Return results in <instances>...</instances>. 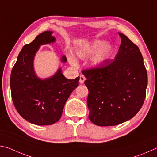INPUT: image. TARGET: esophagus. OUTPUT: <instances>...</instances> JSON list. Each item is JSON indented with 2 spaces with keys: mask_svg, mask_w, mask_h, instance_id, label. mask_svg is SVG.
<instances>
[{
  "mask_svg": "<svg viewBox=\"0 0 157 157\" xmlns=\"http://www.w3.org/2000/svg\"><path fill=\"white\" fill-rule=\"evenodd\" d=\"M85 80H86V78H85L84 75H81L80 76H79V83L83 84Z\"/></svg>",
  "mask_w": 157,
  "mask_h": 157,
  "instance_id": "34e87169",
  "label": "esophagus"
}]
</instances>
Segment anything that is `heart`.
Segmentation results:
<instances>
[{"label":"heart","mask_w":157,"mask_h":157,"mask_svg":"<svg viewBox=\"0 0 157 157\" xmlns=\"http://www.w3.org/2000/svg\"><path fill=\"white\" fill-rule=\"evenodd\" d=\"M113 48L110 44H105L104 41L96 40L86 46L76 50L77 56L81 59H84L97 52L92 59V66L94 67H100L111 57L113 53ZM69 61L73 65L76 66L77 62L73 57L69 56Z\"/></svg>","instance_id":"heart-1"}]
</instances>
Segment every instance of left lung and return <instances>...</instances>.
<instances>
[{"label":"left lung","mask_w":157,"mask_h":157,"mask_svg":"<svg viewBox=\"0 0 157 157\" xmlns=\"http://www.w3.org/2000/svg\"><path fill=\"white\" fill-rule=\"evenodd\" d=\"M121 44L114 59L83 70L89 90V118L98 126H114L132 118L144 102L147 73L139 47L119 33Z\"/></svg>","instance_id":"1"}]
</instances>
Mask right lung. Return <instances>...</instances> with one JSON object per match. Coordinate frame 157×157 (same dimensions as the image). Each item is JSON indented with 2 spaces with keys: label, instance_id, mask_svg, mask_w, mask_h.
<instances>
[{
  "label": "right lung",
  "instance_id": "add662e5",
  "mask_svg": "<svg viewBox=\"0 0 157 157\" xmlns=\"http://www.w3.org/2000/svg\"><path fill=\"white\" fill-rule=\"evenodd\" d=\"M52 32L45 31L23 47L10 76L12 99L18 113L36 125H50L59 120L65 103L79 85V77L65 78L61 68L51 78H37L33 68L34 57L40 46L52 43ZM62 62H66L65 56Z\"/></svg>",
  "mask_w": 157,
  "mask_h": 157
}]
</instances>
